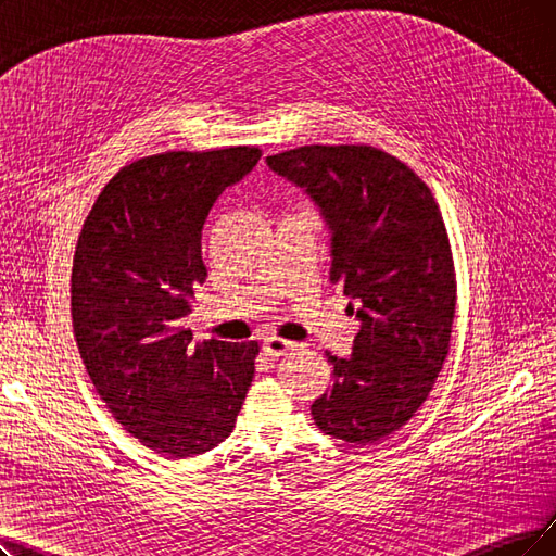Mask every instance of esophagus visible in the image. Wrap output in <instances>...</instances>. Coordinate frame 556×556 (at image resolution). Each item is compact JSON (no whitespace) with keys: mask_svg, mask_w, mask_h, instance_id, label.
I'll return each mask as SVG.
<instances>
[{"mask_svg":"<svg viewBox=\"0 0 556 556\" xmlns=\"http://www.w3.org/2000/svg\"><path fill=\"white\" fill-rule=\"evenodd\" d=\"M294 342H287L282 338H266L264 340V353L269 355V358H278V355H285L290 349H294Z\"/></svg>","mask_w":556,"mask_h":556,"instance_id":"esophagus-1","label":"esophagus"}]
</instances>
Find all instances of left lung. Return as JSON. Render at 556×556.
Here are the masks:
<instances>
[{
  "label": "left lung",
  "instance_id": "left-lung-1",
  "mask_svg": "<svg viewBox=\"0 0 556 556\" xmlns=\"http://www.w3.org/2000/svg\"><path fill=\"white\" fill-rule=\"evenodd\" d=\"M266 164L321 207L330 282L363 321L349 358L326 353L332 383L309 410L324 433L371 445L427 402L450 355L456 271L445 220L415 170L374 146H301Z\"/></svg>",
  "mask_w": 556,
  "mask_h": 556
}]
</instances>
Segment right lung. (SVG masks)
<instances>
[{
  "mask_svg": "<svg viewBox=\"0 0 556 556\" xmlns=\"http://www.w3.org/2000/svg\"><path fill=\"white\" fill-rule=\"evenodd\" d=\"M260 157L255 146H230L131 162L104 185L77 239L71 305L86 371L118 425L170 458L224 442L253 381L257 342L191 344L180 319L207 278V216Z\"/></svg>",
  "mask_w": 556,
  "mask_h": 556,
  "instance_id": "right-lung-1",
  "label": "right lung"
}]
</instances>
